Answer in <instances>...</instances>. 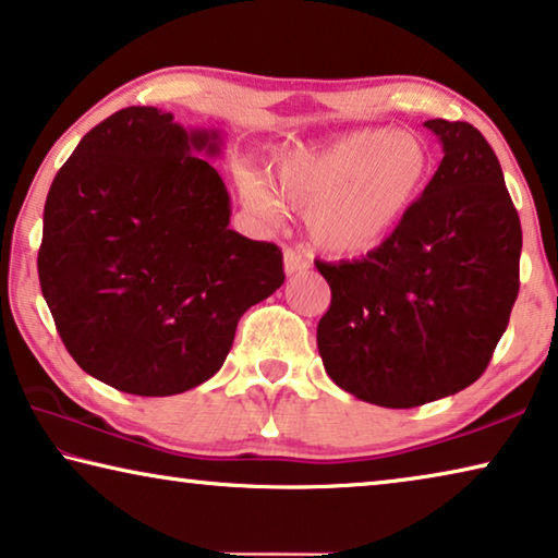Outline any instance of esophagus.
<instances>
[{
  "label": "esophagus",
  "mask_w": 558,
  "mask_h": 558,
  "mask_svg": "<svg viewBox=\"0 0 558 558\" xmlns=\"http://www.w3.org/2000/svg\"><path fill=\"white\" fill-rule=\"evenodd\" d=\"M311 268V260H307V255H303L295 247H286V272L288 276H295L300 270H307Z\"/></svg>",
  "instance_id": "34e87169"
}]
</instances>
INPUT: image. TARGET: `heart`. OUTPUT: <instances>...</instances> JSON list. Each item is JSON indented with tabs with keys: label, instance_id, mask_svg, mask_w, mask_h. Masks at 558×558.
Wrapping results in <instances>:
<instances>
[{
	"label": "heart",
	"instance_id": "obj_1",
	"mask_svg": "<svg viewBox=\"0 0 558 558\" xmlns=\"http://www.w3.org/2000/svg\"><path fill=\"white\" fill-rule=\"evenodd\" d=\"M435 175V154L414 134L360 129L276 163V189L245 171L238 191L247 208L276 220L282 201L303 210L313 243L332 255H367L400 233Z\"/></svg>",
	"mask_w": 558,
	"mask_h": 558
}]
</instances>
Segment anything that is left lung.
<instances>
[{"instance_id": "8db88e82", "label": "left lung", "mask_w": 558, "mask_h": 558, "mask_svg": "<svg viewBox=\"0 0 558 558\" xmlns=\"http://www.w3.org/2000/svg\"><path fill=\"white\" fill-rule=\"evenodd\" d=\"M445 158L392 241L315 268L330 286L317 323L325 373L392 410L482 377L519 295L521 223L494 148L466 121L432 119Z\"/></svg>"}]
</instances>
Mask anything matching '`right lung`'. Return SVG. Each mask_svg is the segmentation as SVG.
I'll use <instances>...</instances> for the list:
<instances>
[{
    "instance_id": "obj_1",
    "label": "right lung",
    "mask_w": 558,
    "mask_h": 558,
    "mask_svg": "<svg viewBox=\"0 0 558 558\" xmlns=\"http://www.w3.org/2000/svg\"><path fill=\"white\" fill-rule=\"evenodd\" d=\"M173 113L129 106L88 131L44 203L39 286L76 365L168 397L223 365L247 307L286 280L276 243L228 228V191Z\"/></svg>"
}]
</instances>
